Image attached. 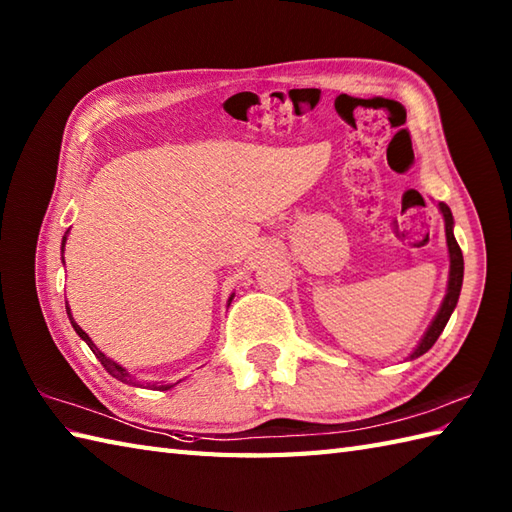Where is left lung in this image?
Masks as SVG:
<instances>
[{
	"label": "left lung",
	"instance_id": "left-lung-1",
	"mask_svg": "<svg viewBox=\"0 0 512 512\" xmlns=\"http://www.w3.org/2000/svg\"><path fill=\"white\" fill-rule=\"evenodd\" d=\"M440 211H442V217H444V233H447V246H449V284H447V295H444V301L442 306L436 314V319L431 321L429 330L424 332V336L420 339V343L416 345V350H413L409 354V358H418L422 356L424 352H429L433 343L438 341V336L442 334L444 325L449 323V317L451 312L455 310V306H458V299H460V290H462V279H464V257H462V250L458 246V242H455V235H453V215H451V209L444 202L438 204Z\"/></svg>",
	"mask_w": 512,
	"mask_h": 512
}]
</instances>
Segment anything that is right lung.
<instances>
[{
  "label": "right lung",
  "mask_w": 512,
  "mask_h": 512,
  "mask_svg": "<svg viewBox=\"0 0 512 512\" xmlns=\"http://www.w3.org/2000/svg\"><path fill=\"white\" fill-rule=\"evenodd\" d=\"M65 239H68V233H65L63 235V242H61V255H63V248H65ZM231 301H233V295H231V299H228V306H231ZM65 310H68V317H70V323H72V328H74V332L76 334H79L81 336V339L85 341V343H88L90 345V350L94 352V356L96 358H99V361H101V365L107 369V372H110L114 378H118V380H121V383H136V378L132 376V374H129L127 372V369L123 367V365H118V363H114L112 361V358L110 356H105L101 350H99V347H96L94 343H92V339H90V336L88 334H85L81 328H79V325H76V321L72 319V314H70V308H68V303H65ZM173 385H178V383H173ZM171 383H167V385H151V387H154V389H160V391H167V389H171L173 387Z\"/></svg>",
  "instance_id": "obj_1"
}]
</instances>
